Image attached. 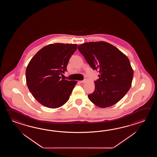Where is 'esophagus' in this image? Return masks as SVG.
Masks as SVG:
<instances>
[{"instance_id": "1", "label": "esophagus", "mask_w": 157, "mask_h": 157, "mask_svg": "<svg viewBox=\"0 0 157 157\" xmlns=\"http://www.w3.org/2000/svg\"><path fill=\"white\" fill-rule=\"evenodd\" d=\"M80 83H84L85 82V80H82V81H79Z\"/></svg>"}]
</instances>
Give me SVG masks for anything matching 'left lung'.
Here are the masks:
<instances>
[{
	"instance_id": "8db88e82",
	"label": "left lung",
	"mask_w": 157,
	"mask_h": 157,
	"mask_svg": "<svg viewBox=\"0 0 157 157\" xmlns=\"http://www.w3.org/2000/svg\"><path fill=\"white\" fill-rule=\"evenodd\" d=\"M78 50L94 70L99 71L90 101L100 108L117 103L130 89L133 72L128 58L107 42H90L78 46Z\"/></svg>"
}]
</instances>
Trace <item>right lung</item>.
Segmentation results:
<instances>
[{"label": "right lung", "mask_w": 157, "mask_h": 157, "mask_svg": "<svg viewBox=\"0 0 157 157\" xmlns=\"http://www.w3.org/2000/svg\"><path fill=\"white\" fill-rule=\"evenodd\" d=\"M77 44L56 43L43 48L27 67V85L33 97L44 106L61 107L69 99L76 81H68L60 75L67 71Z\"/></svg>", "instance_id": "1"}]
</instances>
